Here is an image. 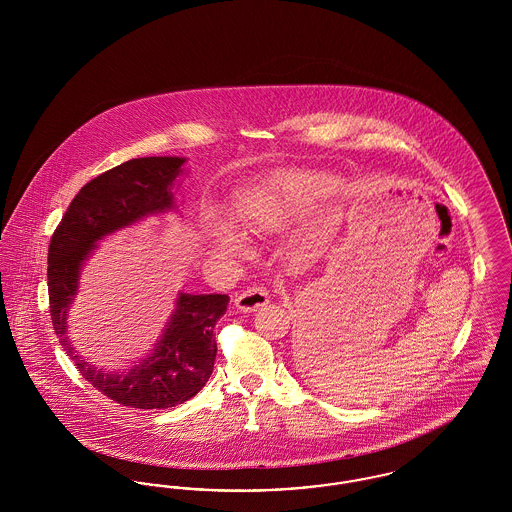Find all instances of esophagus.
<instances>
[{"instance_id": "esophagus-1", "label": "esophagus", "mask_w": 512, "mask_h": 512, "mask_svg": "<svg viewBox=\"0 0 512 512\" xmlns=\"http://www.w3.org/2000/svg\"><path fill=\"white\" fill-rule=\"evenodd\" d=\"M268 299H270V295H268V290L265 286H251V288L242 290V292L236 295L234 305L240 311H244V313H251V311H257V309L265 307Z\"/></svg>"}]
</instances>
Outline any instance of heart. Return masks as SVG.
<instances>
[{"mask_svg": "<svg viewBox=\"0 0 512 512\" xmlns=\"http://www.w3.org/2000/svg\"><path fill=\"white\" fill-rule=\"evenodd\" d=\"M315 190L317 180L305 172H272L236 199L232 215L247 232H274L309 205ZM215 238L222 251L242 249V236L228 226H217Z\"/></svg>", "mask_w": 512, "mask_h": 512, "instance_id": "b5f03b06", "label": "heart"}]
</instances>
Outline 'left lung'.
<instances>
[{
  "mask_svg": "<svg viewBox=\"0 0 512 512\" xmlns=\"http://www.w3.org/2000/svg\"><path fill=\"white\" fill-rule=\"evenodd\" d=\"M295 355H297V359H299V365L303 366V370H305V372H309V370H311L313 361H315V359L318 357V353L315 351V347H313V345H309V343H307V345L303 343V345L297 349V353H295Z\"/></svg>",
  "mask_w": 512,
  "mask_h": 512,
  "instance_id": "left-lung-1",
  "label": "left lung"
}]
</instances>
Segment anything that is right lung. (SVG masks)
I'll return each mask as SVG.
<instances>
[{"label": "right lung", "instance_id": "obj_1", "mask_svg": "<svg viewBox=\"0 0 512 512\" xmlns=\"http://www.w3.org/2000/svg\"><path fill=\"white\" fill-rule=\"evenodd\" d=\"M186 159H130L90 180L74 195L57 224L48 249L49 315L59 343L78 372L105 397L134 409H169L192 399L211 378L215 326L230 303L222 293H180L176 313L151 357L124 374H109L84 363L67 334V311L78 288V272L103 236L146 215L172 209L171 186Z\"/></svg>", "mask_w": 512, "mask_h": 512}]
</instances>
